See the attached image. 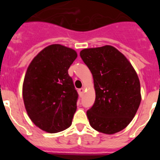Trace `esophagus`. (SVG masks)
<instances>
[{"label":"esophagus","instance_id":"esophagus-1","mask_svg":"<svg viewBox=\"0 0 160 160\" xmlns=\"http://www.w3.org/2000/svg\"><path fill=\"white\" fill-rule=\"evenodd\" d=\"M84 91H85L84 88H80V89H79V90H78L79 94H80V95H82V94H83V93H84Z\"/></svg>","mask_w":160,"mask_h":160}]
</instances>
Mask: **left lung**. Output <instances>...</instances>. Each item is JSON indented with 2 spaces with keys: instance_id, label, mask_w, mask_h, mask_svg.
Here are the masks:
<instances>
[{
  "instance_id": "1",
  "label": "left lung",
  "mask_w": 160,
  "mask_h": 160,
  "mask_svg": "<svg viewBox=\"0 0 160 160\" xmlns=\"http://www.w3.org/2000/svg\"><path fill=\"white\" fill-rule=\"evenodd\" d=\"M80 54L93 79L95 102L87 111L90 126L107 135L123 130L142 100L135 69L125 55L109 45L84 49Z\"/></svg>"
}]
</instances>
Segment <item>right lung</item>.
I'll return each instance as SVG.
<instances>
[{
  "label": "right lung",
  "mask_w": 160,
  "mask_h": 160,
  "mask_svg": "<svg viewBox=\"0 0 160 160\" xmlns=\"http://www.w3.org/2000/svg\"><path fill=\"white\" fill-rule=\"evenodd\" d=\"M77 57L74 49L52 44L28 67L22 85L24 104L32 122L42 131L57 133L72 124L78 94L68 70Z\"/></svg>",
  "instance_id": "add662e5"
}]
</instances>
